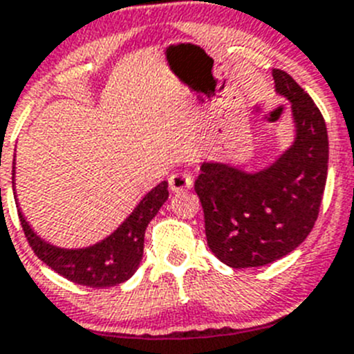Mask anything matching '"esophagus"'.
I'll return each mask as SVG.
<instances>
[{
  "label": "esophagus",
  "mask_w": 354,
  "mask_h": 354,
  "mask_svg": "<svg viewBox=\"0 0 354 354\" xmlns=\"http://www.w3.org/2000/svg\"><path fill=\"white\" fill-rule=\"evenodd\" d=\"M194 187V178L192 174L188 173H174L169 178V188L173 192H185Z\"/></svg>",
  "instance_id": "34e87169"
}]
</instances>
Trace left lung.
<instances>
[{
  "instance_id": "8db88e82",
  "label": "left lung",
  "mask_w": 354,
  "mask_h": 354,
  "mask_svg": "<svg viewBox=\"0 0 354 354\" xmlns=\"http://www.w3.org/2000/svg\"><path fill=\"white\" fill-rule=\"evenodd\" d=\"M274 88L292 104L293 143L270 166L244 171L227 162H203L196 192L204 209L207 246L232 269L283 259L315 227L328 171V136L311 95L281 69Z\"/></svg>"
}]
</instances>
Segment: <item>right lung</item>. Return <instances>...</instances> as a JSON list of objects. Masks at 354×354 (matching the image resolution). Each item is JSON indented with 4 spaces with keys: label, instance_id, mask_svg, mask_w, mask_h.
Segmentation results:
<instances>
[{
    "label": "right lung",
    "instance_id": "add662e5",
    "mask_svg": "<svg viewBox=\"0 0 354 354\" xmlns=\"http://www.w3.org/2000/svg\"><path fill=\"white\" fill-rule=\"evenodd\" d=\"M12 185H15V158H13ZM13 197L19 206L15 188H13ZM167 197H169L167 181H162L140 201V204L118 225L117 230L99 243L85 248L54 246L31 229L21 207H19V218L32 252L41 262L77 285L108 288L127 281L138 270L143 259L145 230L151 222V218L158 213L162 204L166 203Z\"/></svg>",
    "mask_w": 354,
    "mask_h": 354
}]
</instances>
